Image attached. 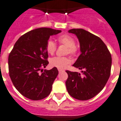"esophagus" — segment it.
Returning a JSON list of instances; mask_svg holds the SVG:
<instances>
[{
    "instance_id": "1",
    "label": "esophagus",
    "mask_w": 121,
    "mask_h": 121,
    "mask_svg": "<svg viewBox=\"0 0 121 121\" xmlns=\"http://www.w3.org/2000/svg\"><path fill=\"white\" fill-rule=\"evenodd\" d=\"M62 71H63V69H58V72H60H60H61Z\"/></svg>"
}]
</instances>
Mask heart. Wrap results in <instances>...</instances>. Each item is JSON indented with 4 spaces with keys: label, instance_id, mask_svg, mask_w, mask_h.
Listing matches in <instances>:
<instances>
[{
    "label": "heart",
    "instance_id": "1",
    "mask_svg": "<svg viewBox=\"0 0 121 121\" xmlns=\"http://www.w3.org/2000/svg\"><path fill=\"white\" fill-rule=\"evenodd\" d=\"M60 45L66 46L65 54L71 55L73 56L78 54V47L75 45V40L72 36L69 34H63L59 36L57 38ZM47 52L49 54H53L56 50V44L51 39L48 41L46 45ZM51 66L58 69H64L71 63V58L68 56H54L51 58L49 61Z\"/></svg>",
    "mask_w": 121,
    "mask_h": 121
}]
</instances>
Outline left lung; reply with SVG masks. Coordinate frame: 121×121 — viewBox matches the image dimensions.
Wrapping results in <instances>:
<instances>
[{
  "mask_svg": "<svg viewBox=\"0 0 121 121\" xmlns=\"http://www.w3.org/2000/svg\"><path fill=\"white\" fill-rule=\"evenodd\" d=\"M69 33L75 34L80 45L81 54L73 66L82 70L83 75L66 71L68 92L76 99L86 100L102 90L111 73V56L99 37L82 29H73Z\"/></svg>",
  "mask_w": 121,
  "mask_h": 121,
  "instance_id": "1",
  "label": "left lung"
}]
</instances>
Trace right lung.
Returning <instances> with one entry per match:
<instances>
[{
	"mask_svg": "<svg viewBox=\"0 0 121 121\" xmlns=\"http://www.w3.org/2000/svg\"><path fill=\"white\" fill-rule=\"evenodd\" d=\"M61 31L39 28L25 33L16 42L8 56L9 75L16 90L24 97L38 100L50 94L58 71L54 67L43 71L42 68L49 64L46 45L50 36Z\"/></svg>",
	"mask_w": 121,
	"mask_h": 121,
	"instance_id": "right-lung-1",
	"label": "right lung"
}]
</instances>
